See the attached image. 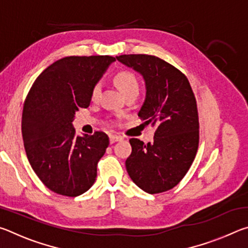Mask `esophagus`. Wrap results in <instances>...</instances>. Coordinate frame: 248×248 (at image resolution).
<instances>
[{"label": "esophagus", "instance_id": "1", "mask_svg": "<svg viewBox=\"0 0 248 248\" xmlns=\"http://www.w3.org/2000/svg\"><path fill=\"white\" fill-rule=\"evenodd\" d=\"M123 139H124V138L120 137V136H114V134H110V136H109V142H110L111 144L115 143V142L121 141Z\"/></svg>", "mask_w": 248, "mask_h": 248}]
</instances>
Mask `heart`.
I'll return each instance as SVG.
<instances>
[{"label":"heart","instance_id":"b5f03b06","mask_svg":"<svg viewBox=\"0 0 248 248\" xmlns=\"http://www.w3.org/2000/svg\"><path fill=\"white\" fill-rule=\"evenodd\" d=\"M115 83L118 86L121 93L124 96L129 94H139L140 84L136 75L129 72V71H121L115 77ZM100 91H102V83H95L91 90V98L92 100H96L99 97Z\"/></svg>","mask_w":248,"mask_h":248}]
</instances>
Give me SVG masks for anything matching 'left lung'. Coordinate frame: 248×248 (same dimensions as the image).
<instances>
[{
  "mask_svg": "<svg viewBox=\"0 0 248 248\" xmlns=\"http://www.w3.org/2000/svg\"><path fill=\"white\" fill-rule=\"evenodd\" d=\"M121 63L143 77L146 97L139 117L156 127L152 143L130 139L125 161L132 182L148 194L174 188L194 162L199 145V117L186 75L155 56L123 54Z\"/></svg>",
  "mask_w": 248,
  "mask_h": 248,
  "instance_id": "8db88e82",
  "label": "left lung"
}]
</instances>
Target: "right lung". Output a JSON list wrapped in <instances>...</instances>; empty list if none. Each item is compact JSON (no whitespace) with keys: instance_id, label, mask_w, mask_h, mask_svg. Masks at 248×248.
Returning <instances> with one entry per match:
<instances>
[{"instance_id":"1","label":"right lung","mask_w":248,"mask_h":248,"mask_svg":"<svg viewBox=\"0 0 248 248\" xmlns=\"http://www.w3.org/2000/svg\"><path fill=\"white\" fill-rule=\"evenodd\" d=\"M114 61L110 56L62 58L36 78L25 100L27 158L45 186L58 195L77 197L95 183L108 136L96 131L77 137L72 121L78 109L90 106L92 87Z\"/></svg>"}]
</instances>
